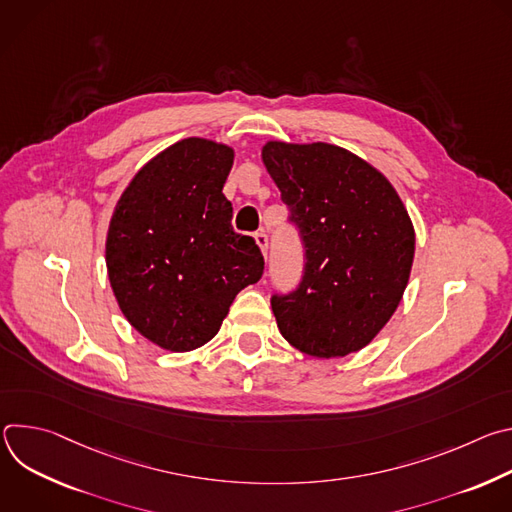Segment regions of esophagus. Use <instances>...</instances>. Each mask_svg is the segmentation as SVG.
Instances as JSON below:
<instances>
[{
    "mask_svg": "<svg viewBox=\"0 0 512 512\" xmlns=\"http://www.w3.org/2000/svg\"><path fill=\"white\" fill-rule=\"evenodd\" d=\"M255 241H257V245H259V249L263 251V255L267 257V247H269V237L261 231V233H255Z\"/></svg>",
    "mask_w": 512,
    "mask_h": 512,
    "instance_id": "1",
    "label": "esophagus"
}]
</instances>
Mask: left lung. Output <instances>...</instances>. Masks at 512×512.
<instances>
[{
	"label": "left lung",
	"instance_id": "left-lung-1",
	"mask_svg": "<svg viewBox=\"0 0 512 512\" xmlns=\"http://www.w3.org/2000/svg\"><path fill=\"white\" fill-rule=\"evenodd\" d=\"M263 164L304 243V275L271 308L298 350L334 358L367 346L397 310L415 233L389 180L330 143L269 141Z\"/></svg>",
	"mask_w": 512,
	"mask_h": 512
}]
</instances>
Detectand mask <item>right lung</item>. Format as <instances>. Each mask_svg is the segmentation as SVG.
<instances>
[{"label": "right lung", "instance_id": "add662e5", "mask_svg": "<svg viewBox=\"0 0 512 512\" xmlns=\"http://www.w3.org/2000/svg\"><path fill=\"white\" fill-rule=\"evenodd\" d=\"M233 150L188 137L145 164L121 194L107 235V271L129 324L188 352L221 328L239 291L263 275L253 237L233 231L223 194Z\"/></svg>", "mask_w": 512, "mask_h": 512}]
</instances>
